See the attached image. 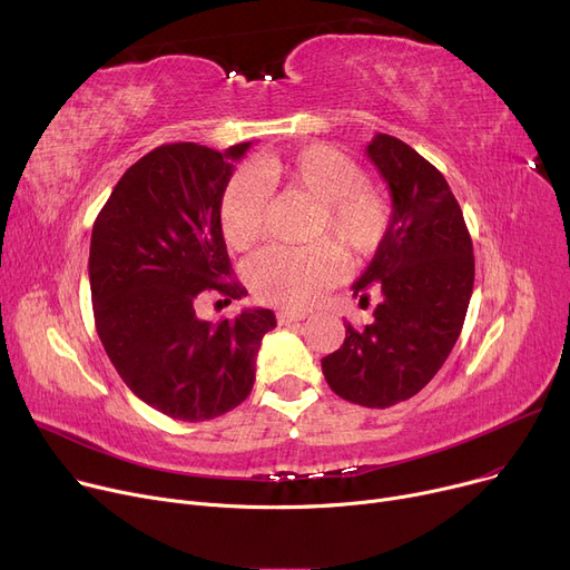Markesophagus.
I'll use <instances>...</instances> for the list:
<instances>
[{"label": "esophagus", "mask_w": 570, "mask_h": 570, "mask_svg": "<svg viewBox=\"0 0 570 570\" xmlns=\"http://www.w3.org/2000/svg\"><path fill=\"white\" fill-rule=\"evenodd\" d=\"M305 318H307L305 312H293V309H282V312H277L279 325H293V323H301V321H305Z\"/></svg>", "instance_id": "1"}]
</instances>
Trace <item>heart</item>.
<instances>
[{
    "label": "heart",
    "instance_id": "obj_1",
    "mask_svg": "<svg viewBox=\"0 0 570 570\" xmlns=\"http://www.w3.org/2000/svg\"><path fill=\"white\" fill-rule=\"evenodd\" d=\"M269 187L316 203L312 235H331L348 258L372 254L387 230V200L365 185L363 168L333 147L307 145L284 157H263L226 185L219 224L228 247L245 252L256 243ZM340 267L342 254L325 239L301 249L269 247L247 263V284L267 305L305 309L335 284Z\"/></svg>",
    "mask_w": 570,
    "mask_h": 570
}]
</instances>
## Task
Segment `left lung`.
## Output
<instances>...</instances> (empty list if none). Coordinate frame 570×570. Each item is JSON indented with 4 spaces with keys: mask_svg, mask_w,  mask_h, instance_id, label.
<instances>
[{
    "mask_svg": "<svg viewBox=\"0 0 570 570\" xmlns=\"http://www.w3.org/2000/svg\"><path fill=\"white\" fill-rule=\"evenodd\" d=\"M365 153L393 213L351 288L361 303L374 293L379 305L370 325L344 323V344L321 367L342 400L385 409L421 393L451 355L473 291V245L445 177L413 147L376 134Z\"/></svg>",
    "mask_w": 570,
    "mask_h": 570,
    "instance_id": "obj_1",
    "label": "left lung"
}]
</instances>
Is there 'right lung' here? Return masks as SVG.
<instances>
[{
	"mask_svg": "<svg viewBox=\"0 0 570 570\" xmlns=\"http://www.w3.org/2000/svg\"><path fill=\"white\" fill-rule=\"evenodd\" d=\"M249 147L153 149L119 177L92 228L89 288L99 340L129 391L175 421L200 423L243 404L263 335L277 325L261 307L217 325L196 314L207 288L226 305L247 295L228 279L219 205L233 161Z\"/></svg>",
	"mask_w": 570,
	"mask_h": 570,
	"instance_id": "right-lung-1",
	"label": "right lung"
}]
</instances>
